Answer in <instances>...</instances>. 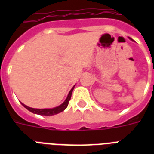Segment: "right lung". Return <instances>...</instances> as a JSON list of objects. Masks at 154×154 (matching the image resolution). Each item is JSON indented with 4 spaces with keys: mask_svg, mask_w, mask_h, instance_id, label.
I'll use <instances>...</instances> for the list:
<instances>
[{
    "mask_svg": "<svg viewBox=\"0 0 154 154\" xmlns=\"http://www.w3.org/2000/svg\"><path fill=\"white\" fill-rule=\"evenodd\" d=\"M74 87L75 85L71 89V90H70L69 94H68L66 99H65V101H64L61 105H58L57 107L52 108V109H34V108L29 107L27 105H24L23 103H20L22 104V105L25 108V109H27L29 111H30L31 112H33L35 114L43 115V116H53V115L57 114L59 112H62V111H64V110L67 108L68 105H69V101L70 98H71V96H72V90L74 89Z\"/></svg>",
    "mask_w": 154,
    "mask_h": 154,
    "instance_id": "right-lung-1",
    "label": "right lung"
}]
</instances>
